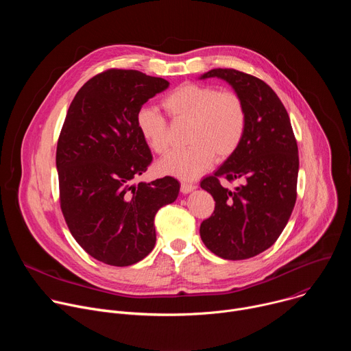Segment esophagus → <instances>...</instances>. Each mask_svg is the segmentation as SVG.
Wrapping results in <instances>:
<instances>
[{
    "instance_id": "esophagus-1",
    "label": "esophagus",
    "mask_w": 351,
    "mask_h": 351,
    "mask_svg": "<svg viewBox=\"0 0 351 351\" xmlns=\"http://www.w3.org/2000/svg\"><path fill=\"white\" fill-rule=\"evenodd\" d=\"M195 189H197V184H194V183L183 182V183L180 184V191H182L183 194H187V193H190V191H193V190H195Z\"/></svg>"
}]
</instances>
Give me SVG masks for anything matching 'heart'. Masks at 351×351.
Instances as JSON below:
<instances>
[{
    "label": "heart",
    "instance_id": "heart-1",
    "mask_svg": "<svg viewBox=\"0 0 351 351\" xmlns=\"http://www.w3.org/2000/svg\"><path fill=\"white\" fill-rule=\"evenodd\" d=\"M164 107L176 122H190L186 148L175 149L158 162L162 173L195 179L214 162L230 158L240 147L247 129V108L233 90L187 82L164 99ZM137 129L145 144L157 154L171 147L169 123L153 107H141L136 115Z\"/></svg>",
    "mask_w": 351,
    "mask_h": 351
}]
</instances>
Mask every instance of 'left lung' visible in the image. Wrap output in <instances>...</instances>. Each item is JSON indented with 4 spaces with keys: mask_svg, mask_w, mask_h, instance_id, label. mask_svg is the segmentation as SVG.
<instances>
[{
    "mask_svg": "<svg viewBox=\"0 0 351 351\" xmlns=\"http://www.w3.org/2000/svg\"><path fill=\"white\" fill-rule=\"evenodd\" d=\"M221 77L245 103L247 129L237 152L202 187L215 199L199 236L225 260H247L269 248L283 232L297 198L298 148L289 114L261 79L236 69H211L202 79ZM239 180L229 191L220 179Z\"/></svg>",
    "mask_w": 351,
    "mask_h": 351,
    "instance_id": "1",
    "label": "left lung"
}]
</instances>
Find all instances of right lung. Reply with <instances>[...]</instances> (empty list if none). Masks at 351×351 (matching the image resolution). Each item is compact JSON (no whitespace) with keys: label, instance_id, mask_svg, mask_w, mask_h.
<instances>
[{"label":"right lung","instance_id":"right-lung-1","mask_svg":"<svg viewBox=\"0 0 351 351\" xmlns=\"http://www.w3.org/2000/svg\"><path fill=\"white\" fill-rule=\"evenodd\" d=\"M168 86L138 71L107 69L76 93L60 133L65 222L87 254L112 267L133 265L152 253L156 214L179 194L172 176L132 184L153 161L136 125L137 111Z\"/></svg>","mask_w":351,"mask_h":351}]
</instances>
